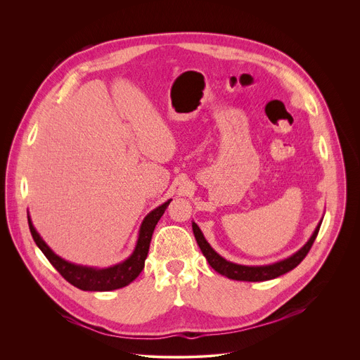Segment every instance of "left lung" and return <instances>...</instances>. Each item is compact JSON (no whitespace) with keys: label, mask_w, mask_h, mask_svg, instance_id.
Instances as JSON below:
<instances>
[{"label":"left lung","mask_w":360,"mask_h":360,"mask_svg":"<svg viewBox=\"0 0 360 360\" xmlns=\"http://www.w3.org/2000/svg\"><path fill=\"white\" fill-rule=\"evenodd\" d=\"M323 218L319 221L318 226L315 228L314 233L311 235V238L307 239V242L295 253H292L290 256L285 259L276 261L274 264H268V265H240V264H235L231 262L228 259H225L224 256H221L210 243L208 240L205 239L202 231L199 229V226L192 221V231L195 235V239L198 242V246L200 248L202 253L205 258H207L208 264L212 266V269H215L218 274H221L222 276H226L229 279L233 281H243V282H264V281H271L275 279L281 275H285L286 272L295 269L302 261L304 256L307 255V252L311 250L321 224H322Z\"/></svg>","instance_id":"left-lung-1"}]
</instances>
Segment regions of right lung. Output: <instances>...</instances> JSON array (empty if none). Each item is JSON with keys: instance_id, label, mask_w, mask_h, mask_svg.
<instances>
[{"instance_id": "1", "label": "right lung", "mask_w": 360, "mask_h": 360, "mask_svg": "<svg viewBox=\"0 0 360 360\" xmlns=\"http://www.w3.org/2000/svg\"><path fill=\"white\" fill-rule=\"evenodd\" d=\"M172 199H168L155 210H152L142 221L139 231H138V239L135 243V248L132 253L120 264H115L108 268H96V266H86V265H78L74 262H70L60 255H57L53 249H51L45 240L41 238L38 231L35 229L31 217L28 214V225L31 235L37 243V246L41 249V252L45 255V258L51 262L63 276L67 279L71 285L77 286L81 290H91V292H108L115 290L120 288H124L129 285L132 281L138 278V275L142 272L145 266V259L148 256L149 243L152 239L153 229H155L158 221L164 215L168 205Z\"/></svg>"}]
</instances>
